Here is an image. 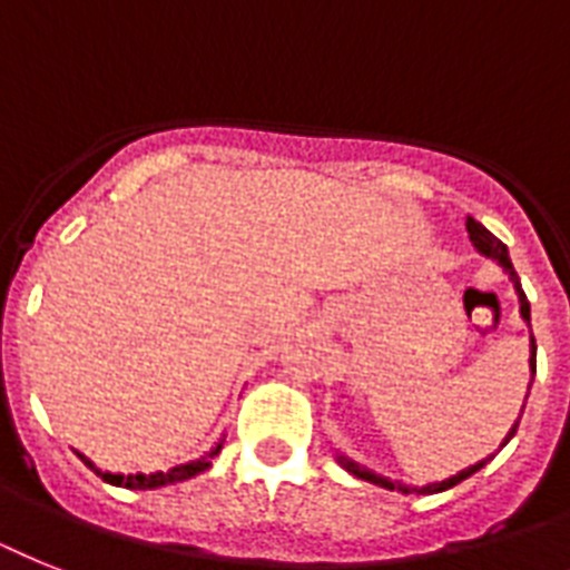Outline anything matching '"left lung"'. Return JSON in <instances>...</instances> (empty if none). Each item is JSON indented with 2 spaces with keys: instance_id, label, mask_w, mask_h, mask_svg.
<instances>
[{
  "instance_id": "8db88e82",
  "label": "left lung",
  "mask_w": 570,
  "mask_h": 570,
  "mask_svg": "<svg viewBox=\"0 0 570 570\" xmlns=\"http://www.w3.org/2000/svg\"><path fill=\"white\" fill-rule=\"evenodd\" d=\"M465 228H469V237H471V243H474V248H478L480 254H485V257H492V261L498 263V266H503V272H507V275L512 277V284H515V293H518V301H521V318H524L527 325H530V301H527L524 289H521V281H518L515 269H512V261H510V252H507V245H503L501 239L494 237L492 230H485L478 219H471V216H469V222H465ZM530 372L535 374V340H533V336H530ZM530 386H533V381H530ZM527 395H530V392H527ZM524 404H527V397H524ZM518 421H521V415H518ZM518 421H515V424H512V430H510V433H507V439H503V445H507V442H510V439L515 436ZM336 460H340L342 469L351 471L354 478L368 480V483H374V485H383V489H390V492H395V489H397V492H404V494H413V492L415 494L445 492V489H451V485L462 483V480L471 478L474 471H480L485 465V460H480V462H474V465H469V469H462L460 474H453V478L442 480V483L406 485V483H392V480L381 478V474H374V471H368V469H363V465H357V462L348 460V456H336ZM489 460H492V456H489Z\"/></svg>"
}]
</instances>
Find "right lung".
Masks as SVG:
<instances>
[{"label":"right lung","mask_w":570,"mask_h":570,"mask_svg":"<svg viewBox=\"0 0 570 570\" xmlns=\"http://www.w3.org/2000/svg\"><path fill=\"white\" fill-rule=\"evenodd\" d=\"M222 451V442H216V448H210V453H205V456H198V460L193 462H184V465H175V469L169 471H155V474H110V471H99L96 465H92L87 456H81L85 460V465H90L96 474H99L105 483L110 485H125V489H157V485H169V483H180V480H189L196 478V474H202L205 469H210V460L216 456V453Z\"/></svg>","instance_id":"add662e5"}]
</instances>
